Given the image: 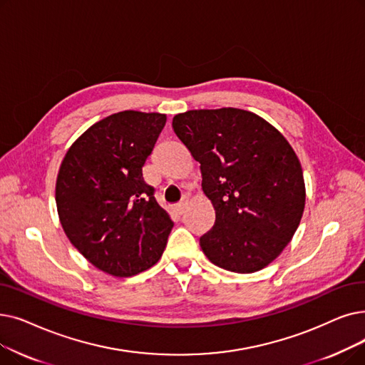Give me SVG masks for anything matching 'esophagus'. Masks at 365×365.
Segmentation results:
<instances>
[{
	"mask_svg": "<svg viewBox=\"0 0 365 365\" xmlns=\"http://www.w3.org/2000/svg\"><path fill=\"white\" fill-rule=\"evenodd\" d=\"M186 205H187V200H183V201H180L179 204H176V207H174V210H176L178 215H183V213H185V209H186Z\"/></svg>",
	"mask_w": 365,
	"mask_h": 365,
	"instance_id": "esophagus-1",
	"label": "esophagus"
}]
</instances>
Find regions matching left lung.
<instances>
[{
	"label": "left lung",
	"mask_w": 365,
	"mask_h": 365,
	"mask_svg": "<svg viewBox=\"0 0 365 365\" xmlns=\"http://www.w3.org/2000/svg\"><path fill=\"white\" fill-rule=\"evenodd\" d=\"M173 130L200 163L202 191L216 213L200 246L215 265L253 273L291 242L304 212L298 158L273 125L242 108L189 110Z\"/></svg>",
	"instance_id": "1"
}]
</instances>
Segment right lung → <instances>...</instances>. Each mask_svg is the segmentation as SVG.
<instances>
[{"label":"right lung","instance_id":"right-lung-1","mask_svg":"<svg viewBox=\"0 0 365 365\" xmlns=\"http://www.w3.org/2000/svg\"><path fill=\"white\" fill-rule=\"evenodd\" d=\"M167 116L125 110L93 123L67 150L56 207L71 245L101 272L130 277L161 258L173 228L143 179Z\"/></svg>","mask_w":365,"mask_h":365}]
</instances>
